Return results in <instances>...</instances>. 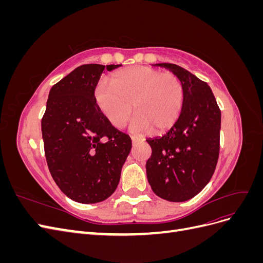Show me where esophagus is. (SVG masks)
I'll return each instance as SVG.
<instances>
[{
    "mask_svg": "<svg viewBox=\"0 0 263 263\" xmlns=\"http://www.w3.org/2000/svg\"><path fill=\"white\" fill-rule=\"evenodd\" d=\"M139 141H142V139L139 138V137H137V136H132V142H133V145L137 144V142H139Z\"/></svg>",
    "mask_w": 263,
    "mask_h": 263,
    "instance_id": "1",
    "label": "esophagus"
}]
</instances>
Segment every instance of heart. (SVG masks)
Segmentation results:
<instances>
[{
  "mask_svg": "<svg viewBox=\"0 0 263 263\" xmlns=\"http://www.w3.org/2000/svg\"><path fill=\"white\" fill-rule=\"evenodd\" d=\"M97 104L109 124L121 128L135 113L130 128L145 133L169 129L178 121L184 102V87L172 72L149 67L125 68L110 77V84L100 82L94 90Z\"/></svg>",
  "mask_w": 263,
  "mask_h": 263,
  "instance_id": "obj_1",
  "label": "heart"
}]
</instances>
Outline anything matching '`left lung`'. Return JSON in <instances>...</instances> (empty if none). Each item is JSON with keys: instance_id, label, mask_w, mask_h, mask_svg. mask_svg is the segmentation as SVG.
<instances>
[{"instance_id": "left-lung-1", "label": "left lung", "mask_w": 263, "mask_h": 263, "mask_svg": "<svg viewBox=\"0 0 263 263\" xmlns=\"http://www.w3.org/2000/svg\"><path fill=\"white\" fill-rule=\"evenodd\" d=\"M184 87L178 121L164 136L147 139V179L155 194L170 202L194 197L212 179L219 156L220 109L209 84L173 63H158Z\"/></svg>"}]
</instances>
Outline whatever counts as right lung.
Wrapping results in <instances>:
<instances>
[{
	"label": "right lung",
	"mask_w": 263,
	"mask_h": 263,
	"mask_svg": "<svg viewBox=\"0 0 263 263\" xmlns=\"http://www.w3.org/2000/svg\"><path fill=\"white\" fill-rule=\"evenodd\" d=\"M119 66L78 67L51 87L47 100L42 118L47 164L55 184L78 203L112 195L130 153L129 136L109 124L94 98L103 70Z\"/></svg>",
	"instance_id": "1"
}]
</instances>
